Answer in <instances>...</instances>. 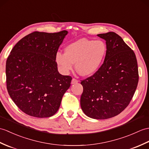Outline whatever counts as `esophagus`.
Listing matches in <instances>:
<instances>
[{"instance_id": "34e87169", "label": "esophagus", "mask_w": 149, "mask_h": 149, "mask_svg": "<svg viewBox=\"0 0 149 149\" xmlns=\"http://www.w3.org/2000/svg\"><path fill=\"white\" fill-rule=\"evenodd\" d=\"M77 82H78V80H77V79H76L73 78V79H72V81H71V84H76V83H77Z\"/></svg>"}]
</instances>
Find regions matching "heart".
<instances>
[{
  "mask_svg": "<svg viewBox=\"0 0 149 149\" xmlns=\"http://www.w3.org/2000/svg\"><path fill=\"white\" fill-rule=\"evenodd\" d=\"M107 48L102 40L80 39L65 48V54L58 53L56 63L61 71L67 74L73 68L79 75L90 76L101 67L106 56Z\"/></svg>",
  "mask_w": 149,
  "mask_h": 149,
  "instance_id": "obj_1",
  "label": "heart"
}]
</instances>
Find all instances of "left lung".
<instances>
[{
    "label": "left lung",
    "mask_w": 149,
    "mask_h": 149,
    "mask_svg": "<svg viewBox=\"0 0 149 149\" xmlns=\"http://www.w3.org/2000/svg\"><path fill=\"white\" fill-rule=\"evenodd\" d=\"M97 36L106 41V56L98 71L81 81V107L89 117L106 119L130 104L139 77L135 54L121 37L113 32Z\"/></svg>",
    "instance_id": "obj_1"
}]
</instances>
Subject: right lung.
<instances>
[{"label": "right lung", "mask_w": 149, "mask_h": 149, "mask_svg": "<svg viewBox=\"0 0 149 149\" xmlns=\"http://www.w3.org/2000/svg\"><path fill=\"white\" fill-rule=\"evenodd\" d=\"M68 32H34L22 38L6 61L7 89L18 108L44 118L56 113L72 77L58 71L56 55Z\"/></svg>", "instance_id": "1"}]
</instances>
